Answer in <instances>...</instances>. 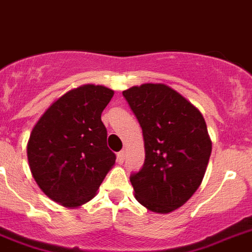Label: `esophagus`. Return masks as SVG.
Here are the masks:
<instances>
[{
  "instance_id": "34e87169",
  "label": "esophagus",
  "mask_w": 252,
  "mask_h": 252,
  "mask_svg": "<svg viewBox=\"0 0 252 252\" xmlns=\"http://www.w3.org/2000/svg\"><path fill=\"white\" fill-rule=\"evenodd\" d=\"M125 156H126V153H125V151L118 152V155H117V161L120 162V163H124V161H125Z\"/></svg>"
}]
</instances>
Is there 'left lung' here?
I'll return each mask as SVG.
<instances>
[{"mask_svg": "<svg viewBox=\"0 0 252 252\" xmlns=\"http://www.w3.org/2000/svg\"><path fill=\"white\" fill-rule=\"evenodd\" d=\"M143 130L145 161L130 182L151 211L171 213L193 196L205 176L211 140L201 112L171 87L134 86L122 93Z\"/></svg>", "mask_w": 252, "mask_h": 252, "instance_id": "obj_1", "label": "left lung"}]
</instances>
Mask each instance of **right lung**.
I'll list each match as a JSON object with an SVG mask.
<instances>
[{
  "mask_svg": "<svg viewBox=\"0 0 252 252\" xmlns=\"http://www.w3.org/2000/svg\"><path fill=\"white\" fill-rule=\"evenodd\" d=\"M85 85L58 99L39 118L28 141L32 175L42 192L68 207L90 201L116 162L107 145L101 112L113 96Z\"/></svg>",
  "mask_w": 252,
  "mask_h": 252,
  "instance_id": "1",
  "label": "right lung"
}]
</instances>
